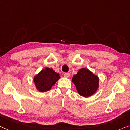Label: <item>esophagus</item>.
I'll list each match as a JSON object with an SVG mask.
<instances>
[{"label":"esophagus","instance_id":"esophagus-1","mask_svg":"<svg viewBox=\"0 0 130 130\" xmlns=\"http://www.w3.org/2000/svg\"><path fill=\"white\" fill-rule=\"evenodd\" d=\"M63 76L65 77H69V76H70V74H69V73H65Z\"/></svg>","mask_w":130,"mask_h":130}]
</instances>
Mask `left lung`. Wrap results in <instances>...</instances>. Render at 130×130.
Instances as JSON below:
<instances>
[{
    "instance_id": "left-lung-1",
    "label": "left lung",
    "mask_w": 130,
    "mask_h": 130,
    "mask_svg": "<svg viewBox=\"0 0 130 130\" xmlns=\"http://www.w3.org/2000/svg\"><path fill=\"white\" fill-rule=\"evenodd\" d=\"M80 95L89 97L93 94L98 90L99 78L92 72L86 68H82L72 79Z\"/></svg>"
}]
</instances>
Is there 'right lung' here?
Instances as JSON below:
<instances>
[{
	"mask_svg": "<svg viewBox=\"0 0 130 130\" xmlns=\"http://www.w3.org/2000/svg\"><path fill=\"white\" fill-rule=\"evenodd\" d=\"M60 79L59 74L53 69L45 68L34 77L37 89L41 92H45L51 89L53 85Z\"/></svg>",
	"mask_w": 130,
	"mask_h": 130,
	"instance_id": "add662e5",
	"label": "right lung"
}]
</instances>
